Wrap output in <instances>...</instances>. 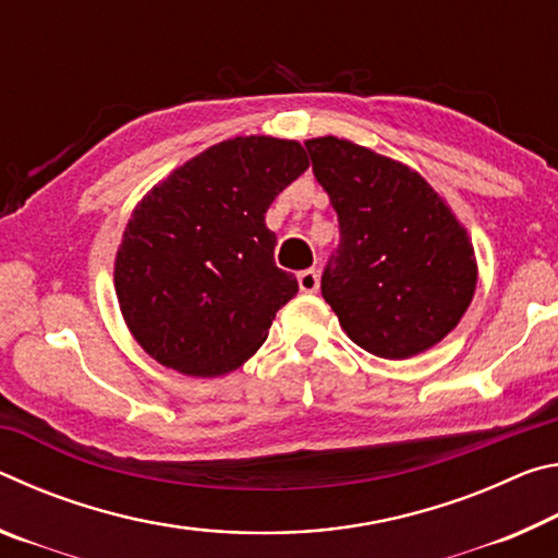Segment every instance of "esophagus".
I'll return each mask as SVG.
<instances>
[{
    "label": "esophagus",
    "instance_id": "34e87169",
    "mask_svg": "<svg viewBox=\"0 0 558 558\" xmlns=\"http://www.w3.org/2000/svg\"><path fill=\"white\" fill-rule=\"evenodd\" d=\"M298 286L302 292H317L319 288V272L317 270H302L298 276Z\"/></svg>",
    "mask_w": 558,
    "mask_h": 558
}]
</instances>
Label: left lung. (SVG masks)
<instances>
[{
    "label": "left lung",
    "mask_w": 558,
    "mask_h": 558,
    "mask_svg": "<svg viewBox=\"0 0 558 558\" xmlns=\"http://www.w3.org/2000/svg\"><path fill=\"white\" fill-rule=\"evenodd\" d=\"M305 147L339 221L323 298L369 354L426 352L456 329L475 295L468 231L411 167L332 135Z\"/></svg>",
    "instance_id": "obj_1"
}]
</instances>
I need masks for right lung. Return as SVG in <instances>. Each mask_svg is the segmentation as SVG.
Segmentation results:
<instances>
[{"label":"right lung","mask_w":558,"mask_h":558,"mask_svg":"<svg viewBox=\"0 0 558 558\" xmlns=\"http://www.w3.org/2000/svg\"><path fill=\"white\" fill-rule=\"evenodd\" d=\"M295 140L204 149L135 206L116 256L120 313L145 352L189 376L229 374L258 352L298 280L272 258V199L307 169Z\"/></svg>","instance_id":"right-lung-1"}]
</instances>
